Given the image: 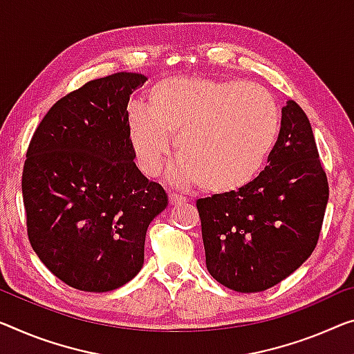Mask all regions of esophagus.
Instances as JSON below:
<instances>
[{
    "label": "esophagus",
    "mask_w": 354,
    "mask_h": 354,
    "mask_svg": "<svg viewBox=\"0 0 354 354\" xmlns=\"http://www.w3.org/2000/svg\"><path fill=\"white\" fill-rule=\"evenodd\" d=\"M168 198H170L171 205H181L184 202H187L186 197H183V195H178V194H170L168 195Z\"/></svg>",
    "instance_id": "obj_1"
}]
</instances>
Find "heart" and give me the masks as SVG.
<instances>
[{"label": "heart", "instance_id": "obj_1", "mask_svg": "<svg viewBox=\"0 0 354 354\" xmlns=\"http://www.w3.org/2000/svg\"><path fill=\"white\" fill-rule=\"evenodd\" d=\"M149 109L129 111L136 162L157 176L175 136L178 160L171 168L179 186L202 184L211 194H229L262 170L279 133V111L259 84L209 77H168L151 88Z\"/></svg>", "mask_w": 354, "mask_h": 354}]
</instances>
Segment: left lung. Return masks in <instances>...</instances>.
Listing matches in <instances>:
<instances>
[{"instance_id":"obj_1","label":"left lung","mask_w":354,"mask_h":354,"mask_svg":"<svg viewBox=\"0 0 354 354\" xmlns=\"http://www.w3.org/2000/svg\"><path fill=\"white\" fill-rule=\"evenodd\" d=\"M267 162L236 192L197 200L209 275L236 292L266 291L297 270L318 243L328 207L312 125L292 100Z\"/></svg>"}]
</instances>
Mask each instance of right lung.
<instances>
[{
	"instance_id": "obj_1",
	"label": "right lung",
	"mask_w": 354,
	"mask_h": 354,
	"mask_svg": "<svg viewBox=\"0 0 354 354\" xmlns=\"http://www.w3.org/2000/svg\"><path fill=\"white\" fill-rule=\"evenodd\" d=\"M138 73L93 79L60 98L26 151L22 194L28 240L68 286L106 292L141 270L151 221L168 205L135 163L129 100Z\"/></svg>"
}]
</instances>
